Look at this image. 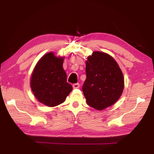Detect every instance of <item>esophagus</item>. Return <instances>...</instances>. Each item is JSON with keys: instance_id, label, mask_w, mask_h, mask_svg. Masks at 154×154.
<instances>
[{"instance_id": "1", "label": "esophagus", "mask_w": 154, "mask_h": 154, "mask_svg": "<svg viewBox=\"0 0 154 154\" xmlns=\"http://www.w3.org/2000/svg\"><path fill=\"white\" fill-rule=\"evenodd\" d=\"M80 85L79 84V83H75V84L72 85V88H73L74 89H77L79 88Z\"/></svg>"}]
</instances>
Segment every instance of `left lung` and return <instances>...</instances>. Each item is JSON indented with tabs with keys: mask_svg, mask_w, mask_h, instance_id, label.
I'll return each instance as SVG.
<instances>
[{
	"mask_svg": "<svg viewBox=\"0 0 154 154\" xmlns=\"http://www.w3.org/2000/svg\"><path fill=\"white\" fill-rule=\"evenodd\" d=\"M83 92L87 104L98 110L113 105L124 89V76L118 63L107 53L94 51L85 62Z\"/></svg>",
	"mask_w": 154,
	"mask_h": 154,
	"instance_id": "8db88e82",
	"label": "left lung"
}]
</instances>
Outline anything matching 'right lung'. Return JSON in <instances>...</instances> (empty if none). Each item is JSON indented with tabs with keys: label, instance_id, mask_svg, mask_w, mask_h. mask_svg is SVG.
I'll list each match as a JSON object with an SVG mask.
<instances>
[{
	"label": "right lung",
	"instance_id": "right-lung-1",
	"mask_svg": "<svg viewBox=\"0 0 154 154\" xmlns=\"http://www.w3.org/2000/svg\"><path fill=\"white\" fill-rule=\"evenodd\" d=\"M64 57H56L50 52L44 54L35 66L32 73L30 87L39 102L49 107L62 104L72 91L66 82L63 67Z\"/></svg>",
	"mask_w": 154,
	"mask_h": 154
}]
</instances>
